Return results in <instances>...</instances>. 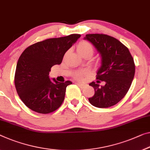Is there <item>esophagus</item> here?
Wrapping results in <instances>:
<instances>
[{"mask_svg":"<svg viewBox=\"0 0 150 150\" xmlns=\"http://www.w3.org/2000/svg\"><path fill=\"white\" fill-rule=\"evenodd\" d=\"M76 84L77 85H78V86H79L80 88H84L85 86H86V84H84V83H80V82H76Z\"/></svg>","mask_w":150,"mask_h":150,"instance_id":"34e87169","label":"esophagus"}]
</instances>
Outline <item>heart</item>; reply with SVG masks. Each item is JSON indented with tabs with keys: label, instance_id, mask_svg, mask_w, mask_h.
<instances>
[{
	"label": "heart",
	"instance_id": "1",
	"mask_svg": "<svg viewBox=\"0 0 150 150\" xmlns=\"http://www.w3.org/2000/svg\"><path fill=\"white\" fill-rule=\"evenodd\" d=\"M77 52L78 54H79L80 56L81 55H83L86 53L88 52H91L93 54V47L92 46L91 43H89L88 42L85 41H80V42L78 43L76 47ZM87 74V72L86 71H79L75 75V78H77V79H82L83 76Z\"/></svg>",
	"mask_w": 150,
	"mask_h": 150
}]
</instances>
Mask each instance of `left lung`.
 <instances>
[{"instance_id": "8db88e82", "label": "left lung", "mask_w": 150, "mask_h": 150, "mask_svg": "<svg viewBox=\"0 0 150 150\" xmlns=\"http://www.w3.org/2000/svg\"><path fill=\"white\" fill-rule=\"evenodd\" d=\"M84 40L93 43L101 56L97 81L89 84L94 89L89 102L98 108L112 107L125 96L130 88L135 70L133 57L126 46L111 36L87 34ZM100 81L105 85L100 86Z\"/></svg>"}]
</instances>
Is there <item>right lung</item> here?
Here are the masks:
<instances>
[{"instance_id":"obj_1","label":"right lung","mask_w":150,"mask_h":150,"mask_svg":"<svg viewBox=\"0 0 150 150\" xmlns=\"http://www.w3.org/2000/svg\"><path fill=\"white\" fill-rule=\"evenodd\" d=\"M79 34L47 39L29 46L19 57L15 74V85L23 103L41 114L54 112L62 105L66 89L72 82H59L50 79L51 68L60 64L65 53Z\"/></svg>"}]
</instances>
